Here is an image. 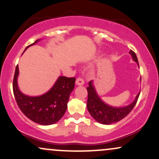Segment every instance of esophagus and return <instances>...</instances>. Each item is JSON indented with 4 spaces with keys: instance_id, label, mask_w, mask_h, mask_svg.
<instances>
[{
    "instance_id": "obj_1",
    "label": "esophagus",
    "mask_w": 159,
    "mask_h": 159,
    "mask_svg": "<svg viewBox=\"0 0 159 159\" xmlns=\"http://www.w3.org/2000/svg\"><path fill=\"white\" fill-rule=\"evenodd\" d=\"M75 84L77 86H82V85L84 84V81L83 80V78H78L77 79H76Z\"/></svg>"
}]
</instances>
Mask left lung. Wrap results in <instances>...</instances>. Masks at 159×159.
<instances>
[{
    "label": "left lung",
    "instance_id": "1",
    "mask_svg": "<svg viewBox=\"0 0 159 159\" xmlns=\"http://www.w3.org/2000/svg\"><path fill=\"white\" fill-rule=\"evenodd\" d=\"M129 54L132 56L133 61L138 63V67H139L135 53L131 50L129 52ZM140 81H141V78H140ZM88 85L89 87H87V93H88V98H87V110L92 116V117L96 122L104 124V125H111V124L116 123L125 117L134 108L140 95L139 92L134 101L126 106L114 107L105 103L99 97L93 84V81H91L89 82Z\"/></svg>",
    "mask_w": 159,
    "mask_h": 159
}]
</instances>
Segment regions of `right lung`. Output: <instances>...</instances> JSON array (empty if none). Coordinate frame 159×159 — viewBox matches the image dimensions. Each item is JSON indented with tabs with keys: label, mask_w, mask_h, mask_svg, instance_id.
<instances>
[{
	"label": "right lung",
	"mask_w": 159,
	"mask_h": 159,
	"mask_svg": "<svg viewBox=\"0 0 159 159\" xmlns=\"http://www.w3.org/2000/svg\"><path fill=\"white\" fill-rule=\"evenodd\" d=\"M40 40L37 39L25 50ZM19 75L17 65L12 87L14 96L20 110L27 118L39 125H49L57 123L66 111L69 96L74 90L75 78L59 76L52 88L44 94L30 96L20 90L18 84Z\"/></svg>",
	"instance_id": "add662e5"
}]
</instances>
